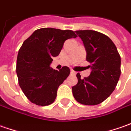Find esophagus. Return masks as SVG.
Returning <instances> with one entry per match:
<instances>
[{
    "mask_svg": "<svg viewBox=\"0 0 131 131\" xmlns=\"http://www.w3.org/2000/svg\"><path fill=\"white\" fill-rule=\"evenodd\" d=\"M70 73H71V74H73V75H74V74H76V72H74V70H71V71H70Z\"/></svg>",
    "mask_w": 131,
    "mask_h": 131,
    "instance_id": "1",
    "label": "esophagus"
}]
</instances>
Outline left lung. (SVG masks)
Returning <instances> with one entry per match:
<instances>
[{
    "label": "left lung",
    "mask_w": 131,
    "mask_h": 131,
    "mask_svg": "<svg viewBox=\"0 0 131 131\" xmlns=\"http://www.w3.org/2000/svg\"><path fill=\"white\" fill-rule=\"evenodd\" d=\"M91 63L90 75L81 78L72 87L75 100L85 105H96L106 100L114 91L121 70V59L114 43L108 36L94 30H77Z\"/></svg>",
    "instance_id": "obj_1"
}]
</instances>
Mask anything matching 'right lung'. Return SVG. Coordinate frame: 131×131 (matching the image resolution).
I'll return each mask as SVG.
<instances>
[{"mask_svg": "<svg viewBox=\"0 0 131 131\" xmlns=\"http://www.w3.org/2000/svg\"><path fill=\"white\" fill-rule=\"evenodd\" d=\"M72 30L41 28L35 30L20 48L16 60L19 85L30 102L47 106L55 101L59 86L70 73L68 67L59 71L50 67L67 39L75 38Z\"/></svg>", "mask_w": 131, "mask_h": 131, "instance_id": "add662e5", "label": "right lung"}]
</instances>
